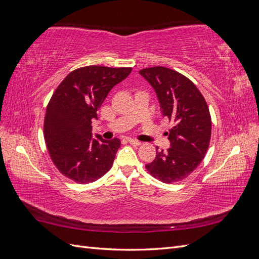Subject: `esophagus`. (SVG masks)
<instances>
[{
  "label": "esophagus",
  "mask_w": 259,
  "mask_h": 259,
  "mask_svg": "<svg viewBox=\"0 0 259 259\" xmlns=\"http://www.w3.org/2000/svg\"><path fill=\"white\" fill-rule=\"evenodd\" d=\"M127 142H128L131 145H134V146H140V145H142V143H140L139 140L133 139V138H127Z\"/></svg>",
  "instance_id": "obj_1"
}]
</instances>
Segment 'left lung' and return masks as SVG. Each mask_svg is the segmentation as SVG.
<instances>
[{
  "mask_svg": "<svg viewBox=\"0 0 259 259\" xmlns=\"http://www.w3.org/2000/svg\"><path fill=\"white\" fill-rule=\"evenodd\" d=\"M139 73L154 89L163 116L173 124L166 133L170 148L156 150L146 168L162 183L180 182L199 166L208 149L211 119L207 104L194 83L175 70L156 66Z\"/></svg>",
  "mask_w": 259,
  "mask_h": 259,
  "instance_id": "8db88e82",
  "label": "left lung"
}]
</instances>
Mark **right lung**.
<instances>
[{"mask_svg": "<svg viewBox=\"0 0 259 259\" xmlns=\"http://www.w3.org/2000/svg\"><path fill=\"white\" fill-rule=\"evenodd\" d=\"M131 71L127 67H82L54 92L46 108L44 138L53 163L67 178L89 184L111 168L120 139L92 138V121L108 93Z\"/></svg>", "mask_w": 259, "mask_h": 259, "instance_id": "add662e5", "label": "right lung"}]
</instances>
